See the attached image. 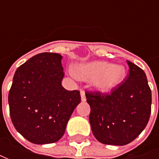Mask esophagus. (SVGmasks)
<instances>
[{
    "instance_id": "1",
    "label": "esophagus",
    "mask_w": 159,
    "mask_h": 159,
    "mask_svg": "<svg viewBox=\"0 0 159 159\" xmlns=\"http://www.w3.org/2000/svg\"><path fill=\"white\" fill-rule=\"evenodd\" d=\"M80 97H81V101H86V95H85V92L83 90H80Z\"/></svg>"
}]
</instances>
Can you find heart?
I'll list each match as a JSON object with an SVG mask.
<instances>
[{
	"instance_id": "b5f03b06",
	"label": "heart",
	"mask_w": 159,
	"mask_h": 159,
	"mask_svg": "<svg viewBox=\"0 0 159 159\" xmlns=\"http://www.w3.org/2000/svg\"><path fill=\"white\" fill-rule=\"evenodd\" d=\"M74 76L85 81H91L96 90L108 93L119 87L126 76L125 66L104 61H92L80 64L73 70Z\"/></svg>"
}]
</instances>
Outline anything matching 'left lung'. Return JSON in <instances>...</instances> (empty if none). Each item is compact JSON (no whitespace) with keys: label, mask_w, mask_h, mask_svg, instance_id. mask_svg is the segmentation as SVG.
<instances>
[{"label":"left lung","mask_w":159,"mask_h":159,"mask_svg":"<svg viewBox=\"0 0 159 159\" xmlns=\"http://www.w3.org/2000/svg\"><path fill=\"white\" fill-rule=\"evenodd\" d=\"M129 75L110 95L87 92L89 122L94 136L108 145L130 143L150 119L151 91L143 70L127 61Z\"/></svg>","instance_id":"8db88e82"}]
</instances>
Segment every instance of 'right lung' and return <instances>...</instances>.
<instances>
[{
  "label": "right lung",
  "mask_w": 159,
  "mask_h": 159,
  "mask_svg": "<svg viewBox=\"0 0 159 159\" xmlns=\"http://www.w3.org/2000/svg\"><path fill=\"white\" fill-rule=\"evenodd\" d=\"M62 58L57 53H40L14 74L9 93L10 118L16 131L33 143L59 141L81 101L80 91L62 86Z\"/></svg>",
  "instance_id": "1"
}]
</instances>
